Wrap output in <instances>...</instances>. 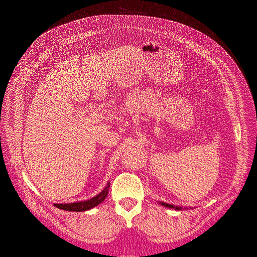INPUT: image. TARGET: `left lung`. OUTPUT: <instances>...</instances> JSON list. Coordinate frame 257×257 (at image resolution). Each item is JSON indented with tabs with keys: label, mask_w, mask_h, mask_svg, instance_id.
<instances>
[{
	"label": "left lung",
	"mask_w": 257,
	"mask_h": 257,
	"mask_svg": "<svg viewBox=\"0 0 257 257\" xmlns=\"http://www.w3.org/2000/svg\"><path fill=\"white\" fill-rule=\"evenodd\" d=\"M159 203L165 206V207H169V209H174V210H182L181 206H176V205H172V204H168V203H165V202H159Z\"/></svg>",
	"instance_id": "left-lung-1"
}]
</instances>
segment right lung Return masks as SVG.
<instances>
[{"instance_id":"right-lung-1","label":"right lung","mask_w":257,"mask_h":257,"mask_svg":"<svg viewBox=\"0 0 257 257\" xmlns=\"http://www.w3.org/2000/svg\"><path fill=\"white\" fill-rule=\"evenodd\" d=\"M109 187H110V183H107V185L105 187L101 192L99 194H97L94 198H91L87 201H80V202H74V203H57L54 204L56 207L61 210H65V211H74V212H84V211H88L92 207L97 206L98 204H100L101 202L107 198L108 195V190Z\"/></svg>"}]
</instances>
